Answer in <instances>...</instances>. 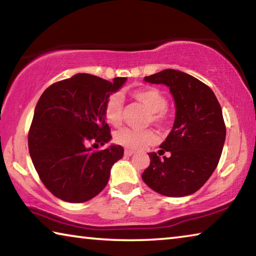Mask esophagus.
<instances>
[{"label":"esophagus","instance_id":"34e87169","mask_svg":"<svg viewBox=\"0 0 256 256\" xmlns=\"http://www.w3.org/2000/svg\"><path fill=\"white\" fill-rule=\"evenodd\" d=\"M134 152H136V151H134V150H131V149H125V151H124L125 156H132Z\"/></svg>","mask_w":256,"mask_h":256}]
</instances>
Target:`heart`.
Segmentation results:
<instances>
[{
    "instance_id": "heart-1",
    "label": "heart",
    "mask_w": 256,
    "mask_h": 256,
    "mask_svg": "<svg viewBox=\"0 0 256 256\" xmlns=\"http://www.w3.org/2000/svg\"><path fill=\"white\" fill-rule=\"evenodd\" d=\"M132 96L148 108L151 112L150 120L157 126L164 128L170 123V118L167 112L168 100L159 89L154 86H144L132 92ZM123 99L118 94H112L106 99L104 105V115L107 122L118 126L122 122ZM156 133L152 130H136L131 128H120L116 132L114 141L128 149H144L156 142Z\"/></svg>"
}]
</instances>
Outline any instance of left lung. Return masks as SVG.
<instances>
[{
	"instance_id": "obj_1",
	"label": "left lung",
	"mask_w": 256,
	"mask_h": 256,
	"mask_svg": "<svg viewBox=\"0 0 256 256\" xmlns=\"http://www.w3.org/2000/svg\"><path fill=\"white\" fill-rule=\"evenodd\" d=\"M144 80L170 86L176 118L159 150L172 156L160 159L156 152L149 154L150 164L142 180L162 196H190L204 185L218 166L226 138L222 106L210 86L188 73L167 68Z\"/></svg>"
}]
</instances>
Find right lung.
<instances>
[{
  "mask_svg": "<svg viewBox=\"0 0 256 256\" xmlns=\"http://www.w3.org/2000/svg\"><path fill=\"white\" fill-rule=\"evenodd\" d=\"M126 78L112 82L79 73L47 88L34 108L28 133L34 170L50 192L60 200L89 201L105 188L110 168L123 157L120 146L92 150L112 138L104 105Z\"/></svg>",
  "mask_w": 256,
  "mask_h": 256,
  "instance_id": "add662e5",
  "label": "right lung"
}]
</instances>
